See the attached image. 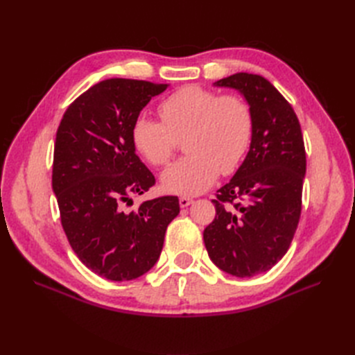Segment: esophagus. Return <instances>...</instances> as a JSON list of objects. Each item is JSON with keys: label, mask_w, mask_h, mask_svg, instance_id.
<instances>
[{"label": "esophagus", "mask_w": 355, "mask_h": 355, "mask_svg": "<svg viewBox=\"0 0 355 355\" xmlns=\"http://www.w3.org/2000/svg\"><path fill=\"white\" fill-rule=\"evenodd\" d=\"M179 204H180V207H188L189 204H192V198H189V197H180L179 198Z\"/></svg>", "instance_id": "34e87169"}]
</instances>
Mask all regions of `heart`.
Here are the masks:
<instances>
[{
    "mask_svg": "<svg viewBox=\"0 0 355 355\" xmlns=\"http://www.w3.org/2000/svg\"><path fill=\"white\" fill-rule=\"evenodd\" d=\"M161 121L141 115L132 124L130 139L149 164L170 163L184 137L188 153L168 167L161 182L173 194L196 196L209 189L222 171L240 166L253 136V112L237 94H219L188 84L158 105Z\"/></svg>",
    "mask_w": 355,
    "mask_h": 355,
    "instance_id": "1",
    "label": "heart"
}]
</instances>
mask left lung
<instances>
[{
    "label": "left lung",
    "instance_id": "1",
    "mask_svg": "<svg viewBox=\"0 0 355 355\" xmlns=\"http://www.w3.org/2000/svg\"><path fill=\"white\" fill-rule=\"evenodd\" d=\"M216 85L244 94L253 136L237 173L211 200L216 216L202 239L222 271L253 277L282 259L296 232L306 170L304 137L292 105L261 75L239 72Z\"/></svg>",
    "mask_w": 355,
    "mask_h": 355
}]
</instances>
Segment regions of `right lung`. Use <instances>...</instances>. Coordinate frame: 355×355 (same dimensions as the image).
<instances>
[{
	"instance_id": "right-lung-1",
	"label": "right lung",
	"mask_w": 355,
	"mask_h": 355,
	"mask_svg": "<svg viewBox=\"0 0 355 355\" xmlns=\"http://www.w3.org/2000/svg\"><path fill=\"white\" fill-rule=\"evenodd\" d=\"M167 84L110 78L94 84L63 114L51 185L60 223L78 259L94 274L128 282L158 261L179 200L164 196L133 206L155 178L135 153L132 124Z\"/></svg>"
}]
</instances>
